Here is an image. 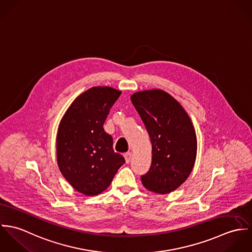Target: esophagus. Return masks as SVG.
<instances>
[{"instance_id":"esophagus-1","label":"esophagus","mask_w":252,"mask_h":252,"mask_svg":"<svg viewBox=\"0 0 252 252\" xmlns=\"http://www.w3.org/2000/svg\"><path fill=\"white\" fill-rule=\"evenodd\" d=\"M124 157H125V160H126V163L129 164L131 162V159H132V153L131 152H127L124 154Z\"/></svg>"}]
</instances>
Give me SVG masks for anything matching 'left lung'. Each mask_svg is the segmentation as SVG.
<instances>
[{"instance_id": "1", "label": "left lung", "mask_w": 252, "mask_h": 252, "mask_svg": "<svg viewBox=\"0 0 252 252\" xmlns=\"http://www.w3.org/2000/svg\"><path fill=\"white\" fill-rule=\"evenodd\" d=\"M152 144V161L141 177L144 187L167 194L187 180L197 155V138L190 117L180 103L160 89L131 96Z\"/></svg>"}]
</instances>
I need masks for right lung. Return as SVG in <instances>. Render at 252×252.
Returning <instances> with one entry per match:
<instances>
[{"label": "right lung", "mask_w": 252, "mask_h": 252, "mask_svg": "<svg viewBox=\"0 0 252 252\" xmlns=\"http://www.w3.org/2000/svg\"><path fill=\"white\" fill-rule=\"evenodd\" d=\"M120 95L121 91L108 86L92 87L72 102L60 121L58 167L72 187L86 196L105 191L125 163L113 151L112 137L103 127Z\"/></svg>", "instance_id": "add662e5"}]
</instances>
